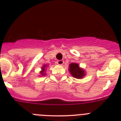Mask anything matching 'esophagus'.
Returning a JSON list of instances; mask_svg holds the SVG:
<instances>
[{
    "mask_svg": "<svg viewBox=\"0 0 121 121\" xmlns=\"http://www.w3.org/2000/svg\"><path fill=\"white\" fill-rule=\"evenodd\" d=\"M57 64L58 65H63L64 64V61H63V60L57 61Z\"/></svg>",
    "mask_w": 121,
    "mask_h": 121,
    "instance_id": "esophagus-1",
    "label": "esophagus"
}]
</instances>
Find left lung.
Returning a JSON list of instances; mask_svg holds the SVG:
<instances>
[{
	"mask_svg": "<svg viewBox=\"0 0 121 121\" xmlns=\"http://www.w3.org/2000/svg\"><path fill=\"white\" fill-rule=\"evenodd\" d=\"M69 71L73 78L81 79L85 76L86 72L83 69L80 67V65L77 63H71L69 65Z\"/></svg>",
	"mask_w": 121,
	"mask_h": 121,
	"instance_id": "8db88e82",
	"label": "left lung"
}]
</instances>
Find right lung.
I'll use <instances>...</instances> for the list:
<instances>
[{"label":"right lung","mask_w":121,"mask_h":121,"mask_svg":"<svg viewBox=\"0 0 121 121\" xmlns=\"http://www.w3.org/2000/svg\"><path fill=\"white\" fill-rule=\"evenodd\" d=\"M48 66V65H44L41 67V71H40V77L41 76H44L46 75V70L47 69V67Z\"/></svg>","instance_id":"obj_1"}]
</instances>
